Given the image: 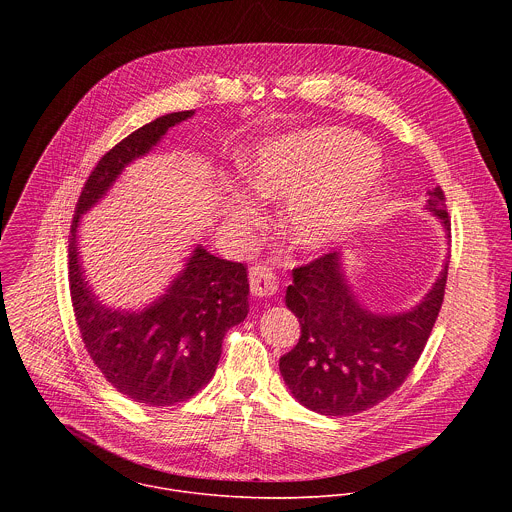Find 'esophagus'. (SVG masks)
Listing matches in <instances>:
<instances>
[{"label":"esophagus","instance_id":"esophagus-1","mask_svg":"<svg viewBox=\"0 0 512 512\" xmlns=\"http://www.w3.org/2000/svg\"><path fill=\"white\" fill-rule=\"evenodd\" d=\"M249 285H251V294L255 298H271L277 291V281H275L273 271L261 263L251 267Z\"/></svg>","mask_w":512,"mask_h":512}]
</instances>
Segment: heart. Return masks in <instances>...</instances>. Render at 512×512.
<instances>
[{"label": "heart", "mask_w": 512, "mask_h": 512, "mask_svg": "<svg viewBox=\"0 0 512 512\" xmlns=\"http://www.w3.org/2000/svg\"><path fill=\"white\" fill-rule=\"evenodd\" d=\"M381 176V154L358 133L340 127L285 133L259 143L241 160V178L255 196L287 198L283 229L308 251L330 245L350 227ZM223 214L237 231L259 218L253 200L235 190L225 196Z\"/></svg>", "instance_id": "heart-1"}]
</instances>
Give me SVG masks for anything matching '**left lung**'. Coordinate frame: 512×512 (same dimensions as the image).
Masks as SVG:
<instances>
[{
  "instance_id": "obj_1",
  "label": "left lung",
  "mask_w": 512,
  "mask_h": 512,
  "mask_svg": "<svg viewBox=\"0 0 512 512\" xmlns=\"http://www.w3.org/2000/svg\"><path fill=\"white\" fill-rule=\"evenodd\" d=\"M427 210L450 241V218L440 186L427 190ZM285 306L302 326L298 344L279 358L281 377L304 407L332 417L367 411L393 395L419 360L440 314L448 259L417 306L397 314L369 310L352 291L342 253L294 269Z\"/></svg>"
}]
</instances>
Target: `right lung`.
Wrapping results in <instances>:
<instances>
[{
    "mask_svg": "<svg viewBox=\"0 0 512 512\" xmlns=\"http://www.w3.org/2000/svg\"><path fill=\"white\" fill-rule=\"evenodd\" d=\"M192 115H162L109 150L85 182L70 229V298L85 348L121 395L150 407L182 403L212 379L227 330L249 314L247 267L196 245L158 300L137 312L115 310L95 296L85 277L77 231L81 216L105 198L121 172Z\"/></svg>",
    "mask_w": 512,
    "mask_h": 512,
    "instance_id": "add662e5",
    "label": "right lung"
}]
</instances>
